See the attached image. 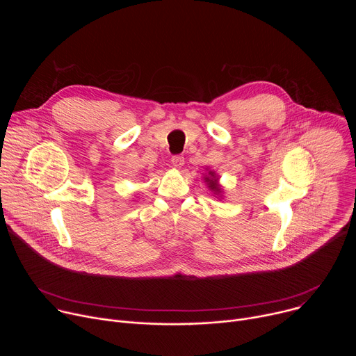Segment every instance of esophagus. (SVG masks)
Returning <instances> with one entry per match:
<instances>
[{"instance_id":"1","label":"esophagus","mask_w":356,"mask_h":356,"mask_svg":"<svg viewBox=\"0 0 356 356\" xmlns=\"http://www.w3.org/2000/svg\"><path fill=\"white\" fill-rule=\"evenodd\" d=\"M172 165L175 166V168H181L183 165H184V156H181V155H173L172 156Z\"/></svg>"}]
</instances>
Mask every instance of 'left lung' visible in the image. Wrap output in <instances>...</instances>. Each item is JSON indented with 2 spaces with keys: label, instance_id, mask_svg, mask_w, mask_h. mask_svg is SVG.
I'll return each instance as SVG.
<instances>
[{
  "label": "left lung",
  "instance_id": "left-lung-1",
  "mask_svg": "<svg viewBox=\"0 0 356 356\" xmlns=\"http://www.w3.org/2000/svg\"><path fill=\"white\" fill-rule=\"evenodd\" d=\"M217 180H218V179L214 177V173H213V172H210V177H206V181H209V187H210L211 190L220 193L221 190H220V187L217 186Z\"/></svg>",
  "mask_w": 356,
  "mask_h": 356
}]
</instances>
